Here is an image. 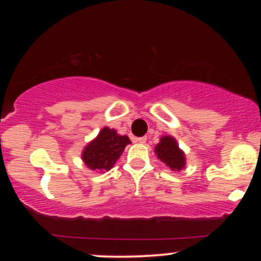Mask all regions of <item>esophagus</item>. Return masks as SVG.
Returning a JSON list of instances; mask_svg holds the SVG:
<instances>
[{
	"mask_svg": "<svg viewBox=\"0 0 261 261\" xmlns=\"http://www.w3.org/2000/svg\"><path fill=\"white\" fill-rule=\"evenodd\" d=\"M146 141H147V137H139V139H136V142L141 143V145L146 143Z\"/></svg>",
	"mask_w": 261,
	"mask_h": 261,
	"instance_id": "1",
	"label": "esophagus"
}]
</instances>
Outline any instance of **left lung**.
<instances>
[{
	"mask_svg": "<svg viewBox=\"0 0 261 261\" xmlns=\"http://www.w3.org/2000/svg\"><path fill=\"white\" fill-rule=\"evenodd\" d=\"M154 153L161 162H163L167 167L173 172L185 168L187 158L184 151L179 147L178 142L173 136L166 135L160 139V143L154 146Z\"/></svg>",
	"mask_w": 261,
	"mask_h": 261,
	"instance_id": "left-lung-1",
	"label": "left lung"
}]
</instances>
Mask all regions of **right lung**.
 I'll list each match as a JSON object with an SVG mask.
<instances>
[{"label":"right lung","mask_w":261,"mask_h":261,"mask_svg":"<svg viewBox=\"0 0 261 261\" xmlns=\"http://www.w3.org/2000/svg\"><path fill=\"white\" fill-rule=\"evenodd\" d=\"M131 141L126 135L121 136L115 128L103 127L82 151V161L87 168L104 173L110 170L120 158L125 147Z\"/></svg>","instance_id":"add662e5"}]
</instances>
